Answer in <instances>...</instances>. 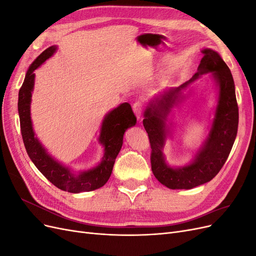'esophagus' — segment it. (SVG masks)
<instances>
[{
	"label": "esophagus",
	"mask_w": 256,
	"mask_h": 256,
	"mask_svg": "<svg viewBox=\"0 0 256 256\" xmlns=\"http://www.w3.org/2000/svg\"><path fill=\"white\" fill-rule=\"evenodd\" d=\"M134 114H136V118L140 120H142V113H143V104H142V102H136L134 104Z\"/></svg>",
	"instance_id": "esophagus-1"
}]
</instances>
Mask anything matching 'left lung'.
Returning <instances> with one entry per match:
<instances>
[{"mask_svg":"<svg viewBox=\"0 0 256 256\" xmlns=\"http://www.w3.org/2000/svg\"><path fill=\"white\" fill-rule=\"evenodd\" d=\"M198 72L178 88H172L156 97L147 106L143 125L150 143V164L154 177L170 189H192L210 182L226 164L235 142L238 129V106L235 84L230 68L219 53L212 49L202 50ZM212 72L220 86V100L213 126L206 143L190 165L173 169L164 160L163 147L167 130L166 116L174 104L183 98L182 90L199 78Z\"/></svg>","mask_w":256,"mask_h":256,"instance_id":"1","label":"left lung"}]
</instances>
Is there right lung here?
<instances>
[{
	"label": "right lung",
	"instance_id": "right-lung-1",
	"mask_svg": "<svg viewBox=\"0 0 256 256\" xmlns=\"http://www.w3.org/2000/svg\"><path fill=\"white\" fill-rule=\"evenodd\" d=\"M56 51V46L46 49L30 66L19 90L18 112L20 118L21 134L26 152L35 166L42 175L60 190L72 193L96 190L109 180L116 157L122 148L125 131L136 125V118L127 102L120 104L106 115L100 129L99 142L104 146V154L100 164L88 171L76 175L68 168L54 160L38 141L30 120V97L34 88V72Z\"/></svg>",
	"mask_w": 256,
	"mask_h": 256
}]
</instances>
